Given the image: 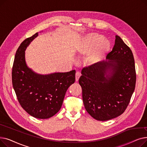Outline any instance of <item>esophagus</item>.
Returning <instances> with one entry per match:
<instances>
[{
  "label": "esophagus",
  "mask_w": 147,
  "mask_h": 147,
  "mask_svg": "<svg viewBox=\"0 0 147 147\" xmlns=\"http://www.w3.org/2000/svg\"><path fill=\"white\" fill-rule=\"evenodd\" d=\"M81 76V73L80 71H77L76 73V80L78 82L80 78V77Z\"/></svg>",
  "instance_id": "esophagus-1"
}]
</instances>
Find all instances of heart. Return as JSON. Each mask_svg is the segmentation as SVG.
I'll return each mask as SVG.
<instances>
[{
    "mask_svg": "<svg viewBox=\"0 0 147 147\" xmlns=\"http://www.w3.org/2000/svg\"><path fill=\"white\" fill-rule=\"evenodd\" d=\"M110 49V43L103 36L98 33H90L84 36L78 47L79 55H88V62L91 65L101 61Z\"/></svg>",
    "mask_w": 147,
    "mask_h": 147,
    "instance_id": "heart-1",
    "label": "heart"
}]
</instances>
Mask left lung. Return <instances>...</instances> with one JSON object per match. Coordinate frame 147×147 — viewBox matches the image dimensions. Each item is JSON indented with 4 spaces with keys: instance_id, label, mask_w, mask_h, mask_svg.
<instances>
[{
    "instance_id": "obj_1",
    "label": "left lung",
    "mask_w": 147,
    "mask_h": 147,
    "mask_svg": "<svg viewBox=\"0 0 147 147\" xmlns=\"http://www.w3.org/2000/svg\"><path fill=\"white\" fill-rule=\"evenodd\" d=\"M106 59L83 68L79 80L86 110L99 121L109 120L123 114L136 84L132 52L119 36H115L113 50Z\"/></svg>"
}]
</instances>
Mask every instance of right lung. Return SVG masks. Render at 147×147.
Here are the masks:
<instances>
[{
	"label": "right lung",
	"instance_id": "add662e5",
	"mask_svg": "<svg viewBox=\"0 0 147 147\" xmlns=\"http://www.w3.org/2000/svg\"><path fill=\"white\" fill-rule=\"evenodd\" d=\"M38 36L23 41L15 53L12 71L13 89L21 106L32 116L48 119L61 109L66 91L75 82L76 71L39 74L28 67L25 51Z\"/></svg>",
	"mask_w": 147,
	"mask_h": 147
}]
</instances>
